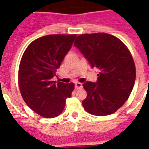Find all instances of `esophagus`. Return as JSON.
<instances>
[{
  "instance_id": "34e87169",
  "label": "esophagus",
  "mask_w": 149,
  "mask_h": 149,
  "mask_svg": "<svg viewBox=\"0 0 149 149\" xmlns=\"http://www.w3.org/2000/svg\"><path fill=\"white\" fill-rule=\"evenodd\" d=\"M83 87V85H82L81 83H76L75 84V88L76 90H79Z\"/></svg>"
}]
</instances>
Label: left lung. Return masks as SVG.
Wrapping results in <instances>:
<instances>
[{
	"label": "left lung",
	"mask_w": 149,
	"mask_h": 149,
	"mask_svg": "<svg viewBox=\"0 0 149 149\" xmlns=\"http://www.w3.org/2000/svg\"><path fill=\"white\" fill-rule=\"evenodd\" d=\"M92 68L100 71L96 83L83 86L87 97L83 106L88 113L106 116L117 111L128 99L135 82V65L126 45L106 33L80 35L74 42Z\"/></svg>",
	"instance_id": "obj_1"
}]
</instances>
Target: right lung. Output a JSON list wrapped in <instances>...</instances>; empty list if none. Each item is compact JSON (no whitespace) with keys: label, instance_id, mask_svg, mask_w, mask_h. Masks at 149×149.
I'll return each mask as SVG.
<instances>
[{"label":"right lung","instance_id":"right-lung-1","mask_svg":"<svg viewBox=\"0 0 149 149\" xmlns=\"http://www.w3.org/2000/svg\"><path fill=\"white\" fill-rule=\"evenodd\" d=\"M77 35H49L33 41L22 56L18 71L20 92L26 104L45 118L63 112L74 84L52 80Z\"/></svg>","mask_w":149,"mask_h":149}]
</instances>
